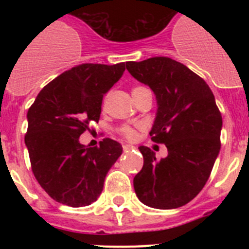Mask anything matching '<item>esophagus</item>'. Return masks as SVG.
<instances>
[{
  "mask_svg": "<svg viewBox=\"0 0 249 249\" xmlns=\"http://www.w3.org/2000/svg\"><path fill=\"white\" fill-rule=\"evenodd\" d=\"M132 148H133V146H131V144H124V146H123V149H124V151H131Z\"/></svg>",
  "mask_w": 249,
  "mask_h": 249,
  "instance_id": "obj_1",
  "label": "esophagus"
}]
</instances>
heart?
<instances>
[{"label": "heart", "mask_w": 249, "mask_h": 249, "mask_svg": "<svg viewBox=\"0 0 249 249\" xmlns=\"http://www.w3.org/2000/svg\"><path fill=\"white\" fill-rule=\"evenodd\" d=\"M143 89L142 86H136L135 89H132V93L136 91H138V89ZM121 132H122V135L124 136L126 138H128V140H133V138L136 137V129L133 128V127H129V126H123L122 128H121Z\"/></svg>", "instance_id": "heart-1"}]
</instances>
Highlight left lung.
<instances>
[{"label":"left lung","instance_id":"obj_1","mask_svg":"<svg viewBox=\"0 0 249 249\" xmlns=\"http://www.w3.org/2000/svg\"><path fill=\"white\" fill-rule=\"evenodd\" d=\"M129 73L155 92L157 114L149 136L168 156L138 147L143 167L133 178L138 199L158 210L178 208L204 187L221 149L222 116L203 78L168 57L126 62Z\"/></svg>","mask_w":249,"mask_h":249}]
</instances>
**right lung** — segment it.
<instances>
[{
    "label": "right lung",
    "mask_w": 249,
    "mask_h": 249,
    "mask_svg": "<svg viewBox=\"0 0 249 249\" xmlns=\"http://www.w3.org/2000/svg\"><path fill=\"white\" fill-rule=\"evenodd\" d=\"M124 63H83L46 85L27 112L25 143L31 168L51 198L70 207L97 201L107 172L122 155L117 141L86 147L80 136L98 122L103 94L124 72Z\"/></svg>",
    "instance_id": "1"
}]
</instances>
